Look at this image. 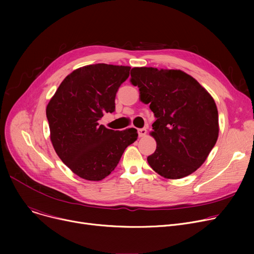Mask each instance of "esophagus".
Wrapping results in <instances>:
<instances>
[{
	"label": "esophagus",
	"mask_w": 254,
	"mask_h": 254,
	"mask_svg": "<svg viewBox=\"0 0 254 254\" xmlns=\"http://www.w3.org/2000/svg\"><path fill=\"white\" fill-rule=\"evenodd\" d=\"M146 132H147V129H146V128H139V129H138L139 137H141V138L146 136Z\"/></svg>",
	"instance_id": "1"
}]
</instances>
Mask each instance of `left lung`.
I'll return each mask as SVG.
<instances>
[{"instance_id":"left-lung-1","label":"left lung","mask_w":254,"mask_h":254,"mask_svg":"<svg viewBox=\"0 0 254 254\" xmlns=\"http://www.w3.org/2000/svg\"><path fill=\"white\" fill-rule=\"evenodd\" d=\"M130 82L156 118L149 166L167 179H180L201 167L218 138V111L210 93L181 70L132 68Z\"/></svg>"}]
</instances>
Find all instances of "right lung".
<instances>
[{
    "label": "right lung",
    "instance_id": "obj_1",
    "mask_svg": "<svg viewBox=\"0 0 254 254\" xmlns=\"http://www.w3.org/2000/svg\"><path fill=\"white\" fill-rule=\"evenodd\" d=\"M130 66L96 64L66 76L49 101L46 116L50 140L62 162L74 174L100 181L116 168L137 129L113 130L99 124L115 110L116 92Z\"/></svg>",
    "mask_w": 254,
    "mask_h": 254
}]
</instances>
